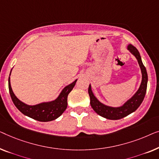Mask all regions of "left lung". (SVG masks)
Listing matches in <instances>:
<instances>
[{
  "instance_id": "8db88e82",
  "label": "left lung",
  "mask_w": 159,
  "mask_h": 159,
  "mask_svg": "<svg viewBox=\"0 0 159 159\" xmlns=\"http://www.w3.org/2000/svg\"><path fill=\"white\" fill-rule=\"evenodd\" d=\"M127 48L130 51L132 54H133L137 58L142 72L141 84H140V88L135 94L125 103L122 107L114 108V107L105 106L102 103H100L97 99V98L94 97V95L93 94L91 85H89V94L90 97V104L91 107L98 115L108 120H116L122 119V118L126 117L129 114L135 111L141 104L144 99L145 96H146L148 83V74L146 67L143 64L140 53L137 49L132 44H129Z\"/></svg>"
}]
</instances>
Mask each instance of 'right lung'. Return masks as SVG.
Masks as SVG:
<instances>
[{
    "label": "right lung",
    "mask_w": 159,
    "mask_h": 159,
    "mask_svg": "<svg viewBox=\"0 0 159 159\" xmlns=\"http://www.w3.org/2000/svg\"><path fill=\"white\" fill-rule=\"evenodd\" d=\"M76 81L77 80H75L72 84L67 86L55 101L34 106L26 105L17 99L11 87L10 77L8 78V89L13 104L21 113L37 121L49 122L57 119L66 110L68 106V95L75 86Z\"/></svg>",
    "instance_id": "add662e5"
}]
</instances>
